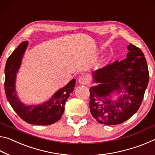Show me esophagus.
Here are the masks:
<instances>
[{
  "label": "esophagus",
  "mask_w": 155,
  "mask_h": 155,
  "mask_svg": "<svg viewBox=\"0 0 155 155\" xmlns=\"http://www.w3.org/2000/svg\"><path fill=\"white\" fill-rule=\"evenodd\" d=\"M78 82L80 84H86L88 82V77L87 75H81L78 79Z\"/></svg>",
  "instance_id": "esophagus-1"
}]
</instances>
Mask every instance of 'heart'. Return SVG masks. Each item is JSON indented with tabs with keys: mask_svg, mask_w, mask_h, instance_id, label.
Returning a JSON list of instances; mask_svg holds the SVG:
<instances>
[{
	"mask_svg": "<svg viewBox=\"0 0 155 155\" xmlns=\"http://www.w3.org/2000/svg\"><path fill=\"white\" fill-rule=\"evenodd\" d=\"M103 60H104V57H103Z\"/></svg>",
	"mask_w": 155,
	"mask_h": 155,
	"instance_id": "obj_1",
	"label": "heart"
}]
</instances>
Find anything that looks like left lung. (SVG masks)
Masks as SVG:
<instances>
[{
	"label": "left lung",
	"mask_w": 155,
	"mask_h": 155,
	"mask_svg": "<svg viewBox=\"0 0 155 155\" xmlns=\"http://www.w3.org/2000/svg\"><path fill=\"white\" fill-rule=\"evenodd\" d=\"M126 58L96 70L92 73L90 110L97 122L117 125L128 120L141 106L149 82L147 62L139 48L130 44ZM117 93L118 99L112 95Z\"/></svg>",
	"instance_id": "1"
}]
</instances>
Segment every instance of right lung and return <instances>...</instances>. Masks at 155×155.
<instances>
[{"label": "right lung", "instance_id": "add662e5", "mask_svg": "<svg viewBox=\"0 0 155 155\" xmlns=\"http://www.w3.org/2000/svg\"><path fill=\"white\" fill-rule=\"evenodd\" d=\"M28 41L22 42L7 60L5 68V91L7 100L22 120L30 124L50 125L60 120L64 111L66 101L75 86V79L57 91L49 100L38 105H25L18 97L16 91V74L22 63Z\"/></svg>", "mask_w": 155, "mask_h": 155}]
</instances>
